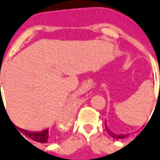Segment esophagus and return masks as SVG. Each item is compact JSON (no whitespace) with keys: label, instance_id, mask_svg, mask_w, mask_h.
<instances>
[{"label":"esophagus","instance_id":"1","mask_svg":"<svg viewBox=\"0 0 160 160\" xmlns=\"http://www.w3.org/2000/svg\"><path fill=\"white\" fill-rule=\"evenodd\" d=\"M87 90H89V84H87V82H86V83H84L83 85L78 89V91H77V95H81V94L85 93V92H87Z\"/></svg>","mask_w":160,"mask_h":160}]
</instances>
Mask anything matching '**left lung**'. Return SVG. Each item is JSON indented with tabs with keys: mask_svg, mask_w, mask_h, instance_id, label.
Here are the masks:
<instances>
[{
	"mask_svg": "<svg viewBox=\"0 0 160 160\" xmlns=\"http://www.w3.org/2000/svg\"><path fill=\"white\" fill-rule=\"evenodd\" d=\"M105 128H106V130H107L108 134L111 135V137L114 138V139H124V138H126L128 136V134H117V133H114V132H112V131L107 127V124L105 122Z\"/></svg>",
	"mask_w": 160,
	"mask_h": 160,
	"instance_id": "1",
	"label": "left lung"
}]
</instances>
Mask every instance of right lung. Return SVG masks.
<instances>
[{"label":"right lung","mask_w":160,"mask_h":160,"mask_svg":"<svg viewBox=\"0 0 160 160\" xmlns=\"http://www.w3.org/2000/svg\"><path fill=\"white\" fill-rule=\"evenodd\" d=\"M19 128V130L23 133L24 134H26L27 137H29L30 139H32L34 141L39 142V143H47L49 141V128H46L44 130L39 131V132H32V131H28L23 128ZM19 132V131H18ZM20 134V133H19ZM22 135V134H21ZM23 136V135H22Z\"/></svg>","instance_id":"obj_1"}]
</instances>
